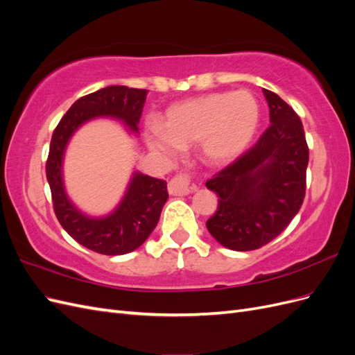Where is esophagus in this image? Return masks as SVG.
<instances>
[{"instance_id": "obj_1", "label": "esophagus", "mask_w": 355, "mask_h": 355, "mask_svg": "<svg viewBox=\"0 0 355 355\" xmlns=\"http://www.w3.org/2000/svg\"><path fill=\"white\" fill-rule=\"evenodd\" d=\"M197 187L192 184L189 175L178 173L168 182V192L171 196H188L189 192L196 191Z\"/></svg>"}]
</instances>
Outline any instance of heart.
I'll return each mask as SVG.
<instances>
[{
  "label": "heart",
  "mask_w": 355,
  "mask_h": 355,
  "mask_svg": "<svg viewBox=\"0 0 355 355\" xmlns=\"http://www.w3.org/2000/svg\"><path fill=\"white\" fill-rule=\"evenodd\" d=\"M259 121V103L250 92L210 93L171 105L163 127H148L146 141L154 153L168 159L182 148L201 145L210 163L227 164L249 148Z\"/></svg>",
  "instance_id": "heart-1"
}]
</instances>
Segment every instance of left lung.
I'll list each match as a JSON object with an SVG mask.
<instances>
[{
    "instance_id": "obj_1",
    "label": "left lung",
    "mask_w": 355,
    "mask_h": 355,
    "mask_svg": "<svg viewBox=\"0 0 355 355\" xmlns=\"http://www.w3.org/2000/svg\"><path fill=\"white\" fill-rule=\"evenodd\" d=\"M271 125L237 159L206 182L219 197L206 222L213 239L231 250L249 252L278 237L302 206L309 149L292 106L265 90Z\"/></svg>"
}]
</instances>
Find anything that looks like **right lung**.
<instances>
[{
  "instance_id": "obj_1",
  "label": "right lung",
  "mask_w": 355,
  "mask_h": 355,
  "mask_svg": "<svg viewBox=\"0 0 355 355\" xmlns=\"http://www.w3.org/2000/svg\"><path fill=\"white\" fill-rule=\"evenodd\" d=\"M146 90L110 85L75 102L62 116L51 136L46 175L51 191L53 209L71 237L101 254H125L136 250L157 227L161 210L168 198L167 182L136 173L121 201L110 216L93 219L75 209L62 182V159L67 144L77 128L94 116H114L137 132Z\"/></svg>"
}]
</instances>
